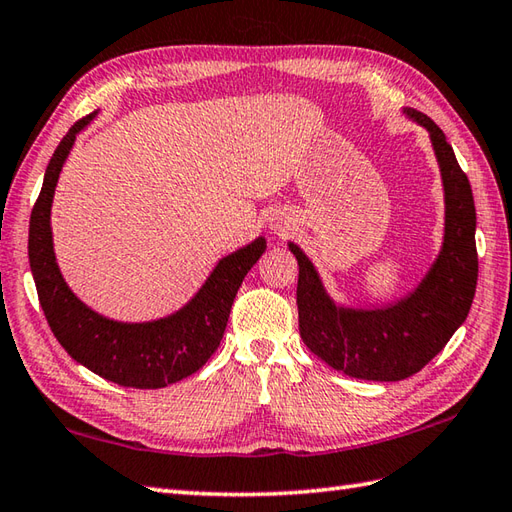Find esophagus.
Instances as JSON below:
<instances>
[{
  "instance_id": "obj_1",
  "label": "esophagus",
  "mask_w": 512,
  "mask_h": 512,
  "mask_svg": "<svg viewBox=\"0 0 512 512\" xmlns=\"http://www.w3.org/2000/svg\"><path fill=\"white\" fill-rule=\"evenodd\" d=\"M285 227H289V225L287 223H276L274 225V229H278V232H285Z\"/></svg>"
}]
</instances>
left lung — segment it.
Masks as SVG:
<instances>
[{"label":"left lung","instance_id":"8db88e82","mask_svg":"<svg viewBox=\"0 0 512 512\" xmlns=\"http://www.w3.org/2000/svg\"><path fill=\"white\" fill-rule=\"evenodd\" d=\"M404 112L431 134L446 201L442 252L420 287L384 309L338 307L311 260L289 243L300 269L296 302L302 342L329 367L358 380L395 382L426 367L466 320L477 287L471 183L437 123L417 110Z\"/></svg>","mask_w":512,"mask_h":512}]
</instances>
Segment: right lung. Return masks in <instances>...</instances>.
Wrapping results in <instances>:
<instances>
[{"label":"right lung","instance_id":"right-lung-1","mask_svg":"<svg viewBox=\"0 0 512 512\" xmlns=\"http://www.w3.org/2000/svg\"><path fill=\"white\" fill-rule=\"evenodd\" d=\"M92 117L95 114L79 119L57 145L30 214L28 260L39 305L61 347L83 367L121 387L161 389L196 373L218 349L236 291L267 243L260 236L252 245L225 256L201 291L168 318L130 325L88 309L61 278L52 252L50 205L72 143Z\"/></svg>","mask_w":512,"mask_h":512}]
</instances>
